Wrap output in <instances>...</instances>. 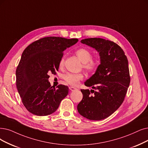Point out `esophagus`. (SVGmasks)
<instances>
[{
	"instance_id": "34e87169",
	"label": "esophagus",
	"mask_w": 148,
	"mask_h": 148,
	"mask_svg": "<svg viewBox=\"0 0 148 148\" xmlns=\"http://www.w3.org/2000/svg\"><path fill=\"white\" fill-rule=\"evenodd\" d=\"M69 89H70L71 91H74V90L77 89V88L74 87H69Z\"/></svg>"
}]
</instances>
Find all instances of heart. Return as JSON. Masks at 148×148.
I'll list each match as a JSON object with an SVG mask.
<instances>
[{
	"label": "heart",
	"mask_w": 148,
	"mask_h": 148,
	"mask_svg": "<svg viewBox=\"0 0 148 148\" xmlns=\"http://www.w3.org/2000/svg\"><path fill=\"white\" fill-rule=\"evenodd\" d=\"M76 55L82 62L83 68L89 72H95L98 67V61L97 59L92 58L91 51L86 48H79L75 51ZM65 57L62 56L60 60L59 66L62 67L64 64ZM84 78L82 73H67L64 76V79L67 84L72 86L78 85L81 80Z\"/></svg>",
	"instance_id": "obj_1"
}]
</instances>
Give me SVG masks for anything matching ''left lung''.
Segmentation results:
<instances>
[{"instance_id": "1", "label": "left lung", "mask_w": 148, "mask_h": 148, "mask_svg": "<svg viewBox=\"0 0 148 148\" xmlns=\"http://www.w3.org/2000/svg\"><path fill=\"white\" fill-rule=\"evenodd\" d=\"M81 42L95 49L101 63L95 74L84 82L94 90H81L83 97L77 109L88 120H103L119 109L125 99L131 81L127 58L113 41L94 38Z\"/></svg>"}]
</instances>
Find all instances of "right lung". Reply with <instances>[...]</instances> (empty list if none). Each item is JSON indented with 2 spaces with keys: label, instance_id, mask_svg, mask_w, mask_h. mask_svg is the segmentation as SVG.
<instances>
[{
  "label": "right lung",
  "instance_id": "1",
  "mask_svg": "<svg viewBox=\"0 0 148 148\" xmlns=\"http://www.w3.org/2000/svg\"><path fill=\"white\" fill-rule=\"evenodd\" d=\"M78 41L45 37L29 44L23 51L16 71V87L23 104L30 113L38 116L51 114L68 95L67 86H51L49 74L56 73L63 51Z\"/></svg>",
  "mask_w": 148,
  "mask_h": 148
}]
</instances>
